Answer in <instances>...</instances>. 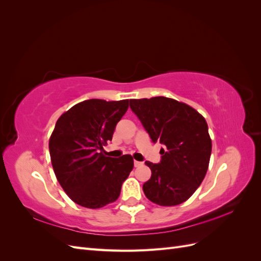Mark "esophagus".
<instances>
[{"label":"esophagus","mask_w":261,"mask_h":261,"mask_svg":"<svg viewBox=\"0 0 261 261\" xmlns=\"http://www.w3.org/2000/svg\"><path fill=\"white\" fill-rule=\"evenodd\" d=\"M134 165H135V167L137 168V167H140V165H143V162H140V161H134Z\"/></svg>","instance_id":"esophagus-1"}]
</instances>
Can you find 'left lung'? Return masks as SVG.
I'll use <instances>...</instances> for the list:
<instances>
[{
  "label": "left lung",
  "instance_id": "1",
  "mask_svg": "<svg viewBox=\"0 0 261 261\" xmlns=\"http://www.w3.org/2000/svg\"><path fill=\"white\" fill-rule=\"evenodd\" d=\"M152 143L160 141L159 163L146 161L151 177L144 184L147 198L160 206L186 201L206 175L211 155L208 125L195 109L174 99L129 100Z\"/></svg>",
  "mask_w": 261,
  "mask_h": 261
}]
</instances>
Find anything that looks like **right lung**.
<instances>
[{
  "label": "right lung",
  "mask_w": 261,
  "mask_h": 261,
  "mask_svg": "<svg viewBox=\"0 0 261 261\" xmlns=\"http://www.w3.org/2000/svg\"><path fill=\"white\" fill-rule=\"evenodd\" d=\"M127 109L128 100L90 99L70 108L55 124L49 141L52 167L63 189L80 206L105 207L121 194L134 160L129 154L106 156L102 146L112 140Z\"/></svg>",
  "instance_id": "add662e5"
}]
</instances>
